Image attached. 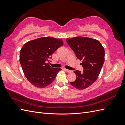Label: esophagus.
I'll return each mask as SVG.
<instances>
[{
  "mask_svg": "<svg viewBox=\"0 0 125 125\" xmlns=\"http://www.w3.org/2000/svg\"><path fill=\"white\" fill-rule=\"evenodd\" d=\"M65 70L67 72V73H71V72H72L71 70H68V69H65Z\"/></svg>",
  "mask_w": 125,
  "mask_h": 125,
  "instance_id": "34e87169",
  "label": "esophagus"
}]
</instances>
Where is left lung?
<instances>
[{"label": "left lung", "instance_id": "obj_1", "mask_svg": "<svg viewBox=\"0 0 125 125\" xmlns=\"http://www.w3.org/2000/svg\"><path fill=\"white\" fill-rule=\"evenodd\" d=\"M67 43L73 51L77 58L82 60V73L74 71L76 80L71 84L78 90L91 85L97 79L104 62L105 51L99 41L89 37L77 36L67 39Z\"/></svg>", "mask_w": 125, "mask_h": 125}]
</instances>
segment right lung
<instances>
[{
    "mask_svg": "<svg viewBox=\"0 0 125 125\" xmlns=\"http://www.w3.org/2000/svg\"><path fill=\"white\" fill-rule=\"evenodd\" d=\"M63 43L60 39L45 37L29 41L22 47L20 62L25 76L34 86L45 88L55 80L62 69L51 67L47 62Z\"/></svg>",
    "mask_w": 125,
    "mask_h": 125,
    "instance_id": "right-lung-1",
    "label": "right lung"
}]
</instances>
